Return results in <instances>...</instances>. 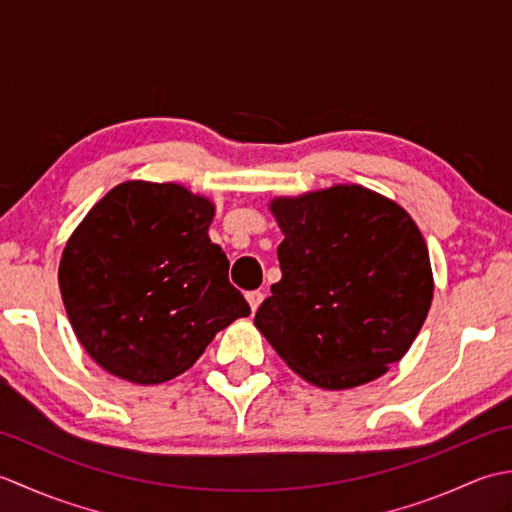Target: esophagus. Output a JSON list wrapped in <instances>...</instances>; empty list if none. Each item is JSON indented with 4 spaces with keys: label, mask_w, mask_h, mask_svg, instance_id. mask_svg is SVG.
Masks as SVG:
<instances>
[{
    "label": "esophagus",
    "mask_w": 512,
    "mask_h": 512,
    "mask_svg": "<svg viewBox=\"0 0 512 512\" xmlns=\"http://www.w3.org/2000/svg\"><path fill=\"white\" fill-rule=\"evenodd\" d=\"M246 301L250 303V310H257L259 308V303L264 301V292L262 290H250V292H246Z\"/></svg>",
    "instance_id": "1"
}]
</instances>
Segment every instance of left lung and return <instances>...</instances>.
<instances>
[{
	"label": "left lung",
	"mask_w": 512,
	"mask_h": 512,
	"mask_svg": "<svg viewBox=\"0 0 512 512\" xmlns=\"http://www.w3.org/2000/svg\"><path fill=\"white\" fill-rule=\"evenodd\" d=\"M281 279L255 314L312 385L347 389L398 363L433 299L427 244L407 211L363 187L273 202Z\"/></svg>",
	"instance_id": "left-lung-1"
}]
</instances>
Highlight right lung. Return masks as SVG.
I'll return each mask as SVG.
<instances>
[{
  "instance_id": "1",
  "label": "right lung",
  "mask_w": 512,
  "mask_h": 512,
  "mask_svg": "<svg viewBox=\"0 0 512 512\" xmlns=\"http://www.w3.org/2000/svg\"><path fill=\"white\" fill-rule=\"evenodd\" d=\"M211 220L213 204L180 184L136 180L118 184L76 228L59 266L61 297L85 352L107 372L165 383L248 317Z\"/></svg>"
}]
</instances>
